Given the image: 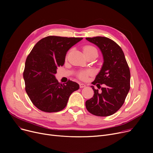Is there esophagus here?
Returning <instances> with one entry per match:
<instances>
[{"label": "esophagus", "instance_id": "1", "mask_svg": "<svg viewBox=\"0 0 153 153\" xmlns=\"http://www.w3.org/2000/svg\"><path fill=\"white\" fill-rule=\"evenodd\" d=\"M79 86H80V87H81V88H84V87H85L86 85H85V84L81 83V84H79Z\"/></svg>", "mask_w": 153, "mask_h": 153}]
</instances>
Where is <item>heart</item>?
I'll use <instances>...</instances> for the list:
<instances>
[{"label":"heart","instance_id":"b5f03b06","mask_svg":"<svg viewBox=\"0 0 153 153\" xmlns=\"http://www.w3.org/2000/svg\"><path fill=\"white\" fill-rule=\"evenodd\" d=\"M93 50H96L95 48L92 46H85L84 48V52H87V51H93ZM92 74V72L91 71H82L79 72L78 74V77L82 80H85L87 79L88 76H89Z\"/></svg>","mask_w":153,"mask_h":153}]
</instances>
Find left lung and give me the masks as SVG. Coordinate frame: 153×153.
Wrapping results in <instances>:
<instances>
[{
	"instance_id": "left-lung-1",
	"label": "left lung",
	"mask_w": 153,
	"mask_h": 153,
	"mask_svg": "<svg viewBox=\"0 0 153 153\" xmlns=\"http://www.w3.org/2000/svg\"><path fill=\"white\" fill-rule=\"evenodd\" d=\"M87 41L97 45L100 50L103 63L96 76L94 85L104 87L95 89L92 98L85 102L87 110L99 117L114 114L122 107L130 89V71L122 48L114 41L103 36L86 38Z\"/></svg>"
}]
</instances>
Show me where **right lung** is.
I'll return each mask as SVG.
<instances>
[{"label":"right lung","instance_id":"add662e5","mask_svg":"<svg viewBox=\"0 0 153 153\" xmlns=\"http://www.w3.org/2000/svg\"><path fill=\"white\" fill-rule=\"evenodd\" d=\"M82 38L49 36L34 46L25 61L23 79L25 91L33 105L45 112H57L66 107L71 94L79 89L72 81L59 83L55 77L63 66L70 48Z\"/></svg>","mask_w":153,"mask_h":153}]
</instances>
